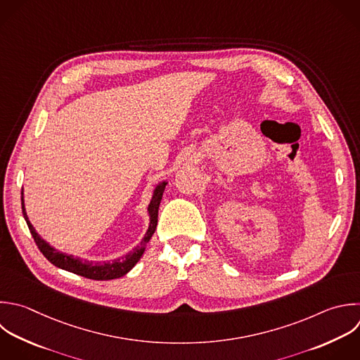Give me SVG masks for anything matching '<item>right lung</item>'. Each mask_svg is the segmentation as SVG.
Instances as JSON below:
<instances>
[{
    "instance_id": "add662e5",
    "label": "right lung",
    "mask_w": 360,
    "mask_h": 360,
    "mask_svg": "<svg viewBox=\"0 0 360 360\" xmlns=\"http://www.w3.org/2000/svg\"><path fill=\"white\" fill-rule=\"evenodd\" d=\"M167 186V181H160L155 186L153 193H152V198L149 201L148 205V215H149V225L146 229V233L143 235L142 240L127 255L120 256L114 260H105V262H98V260H89V259H82L79 256L58 250L55 246H52L48 240H45L34 228V225L31 224L27 210H25V201H24V188L21 191V202H22V214L24 218L28 224V228L39 248V250L44 253V256L53 263L56 267H60L63 270L72 271L75 274L91 278V280H112V278H120L122 276H125L128 271L132 270V267L139 262V259L142 257L145 249H146V243L149 242V239L152 238V235L156 231V225H158V212H159V205L163 197V191Z\"/></svg>"
}]
</instances>
